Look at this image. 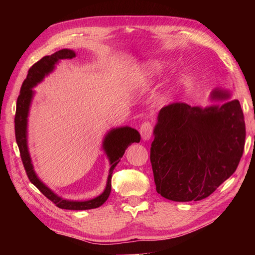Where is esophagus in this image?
I'll return each mask as SVG.
<instances>
[{"instance_id": "1", "label": "esophagus", "mask_w": 255, "mask_h": 255, "mask_svg": "<svg viewBox=\"0 0 255 255\" xmlns=\"http://www.w3.org/2000/svg\"><path fill=\"white\" fill-rule=\"evenodd\" d=\"M153 134V127H152V123L149 121H145L143 122L141 127H140V135L142 137V139L144 141L151 139Z\"/></svg>"}]
</instances>
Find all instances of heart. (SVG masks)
I'll list each match as a JSON object with an SVG mask.
<instances>
[{
  "label": "heart",
  "mask_w": 255,
  "mask_h": 255,
  "mask_svg": "<svg viewBox=\"0 0 255 255\" xmlns=\"http://www.w3.org/2000/svg\"><path fill=\"white\" fill-rule=\"evenodd\" d=\"M167 67L168 63L166 60L152 59L146 61V63L143 64L140 73L138 74V83H145L146 81L160 75L166 70Z\"/></svg>",
  "instance_id": "heart-1"
}]
</instances>
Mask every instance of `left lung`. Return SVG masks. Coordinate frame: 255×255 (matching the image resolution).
<instances>
[{
	"label": "left lung",
	"instance_id": "1",
	"mask_svg": "<svg viewBox=\"0 0 255 255\" xmlns=\"http://www.w3.org/2000/svg\"><path fill=\"white\" fill-rule=\"evenodd\" d=\"M211 98L225 103L205 109L172 103L158 113L150 159L156 191L171 201L207 198L243 156L246 126L239 101L220 88Z\"/></svg>",
	"mask_w": 255,
	"mask_h": 255
}]
</instances>
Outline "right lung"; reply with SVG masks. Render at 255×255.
<instances>
[{"mask_svg": "<svg viewBox=\"0 0 255 255\" xmlns=\"http://www.w3.org/2000/svg\"><path fill=\"white\" fill-rule=\"evenodd\" d=\"M75 55L76 54L73 50H59L52 54V55L42 57L29 69L26 79L22 84L20 95L17 100L16 117H14V133H16V140L19 146L22 163L23 166H24L29 181L57 207L63 208V210L83 211L101 206L109 199L112 190V174L114 169L120 161L128 146L133 142L140 141V134L138 133L137 129L132 128L130 127H121L111 129L105 135L102 142V148L106 153L107 157H109L111 168L104 191L94 199L87 200V201H73V200L64 199L56 195L47 185L40 181L34 170L32 158H30L27 146V118L29 114V107L35 95L33 88L37 84L42 82L45 76L49 75L55 69V65L59 63V60L71 59L75 57Z\"/></svg>", "mask_w": 255, "mask_h": 255, "instance_id": "right-lung-1", "label": "right lung"}]
</instances>
